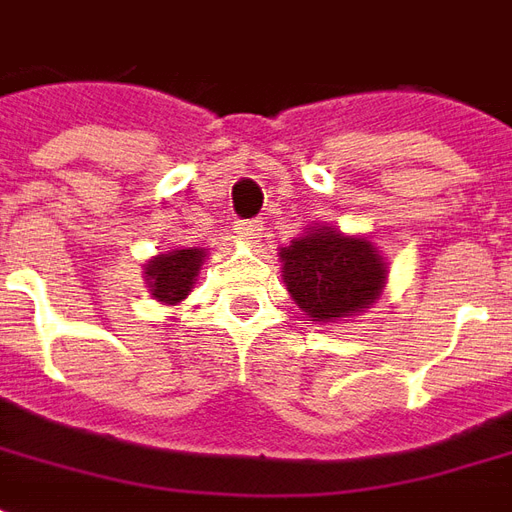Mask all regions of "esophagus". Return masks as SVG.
I'll use <instances>...</instances> for the list:
<instances>
[{
    "label": "esophagus",
    "instance_id": "34e87169",
    "mask_svg": "<svg viewBox=\"0 0 512 512\" xmlns=\"http://www.w3.org/2000/svg\"><path fill=\"white\" fill-rule=\"evenodd\" d=\"M235 233L246 241H257L263 233V222L260 219H241V222H235Z\"/></svg>",
    "mask_w": 512,
    "mask_h": 512
}]
</instances>
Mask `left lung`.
<instances>
[{
  "label": "left lung",
  "instance_id": "left-lung-1",
  "mask_svg": "<svg viewBox=\"0 0 512 512\" xmlns=\"http://www.w3.org/2000/svg\"><path fill=\"white\" fill-rule=\"evenodd\" d=\"M279 257L293 301L323 323L365 310L378 299L386 279L384 260L370 241L329 227L296 238Z\"/></svg>",
  "mask_w": 512,
  "mask_h": 512
}]
</instances>
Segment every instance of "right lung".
Wrapping results in <instances>:
<instances>
[{
    "label": "right lung",
    "mask_w": 512,
    "mask_h": 512,
    "mask_svg": "<svg viewBox=\"0 0 512 512\" xmlns=\"http://www.w3.org/2000/svg\"><path fill=\"white\" fill-rule=\"evenodd\" d=\"M202 257L205 252L200 249H175L169 255H158L145 271L153 296L167 304L186 299L202 266Z\"/></svg>",
    "instance_id": "add662e5"
}]
</instances>
